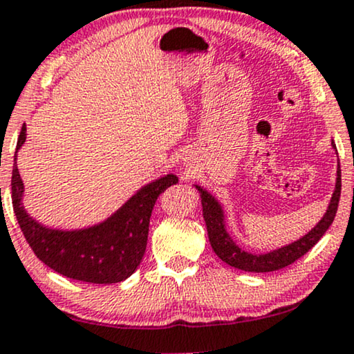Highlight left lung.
<instances>
[{"label":"left lung","mask_w":354,"mask_h":354,"mask_svg":"<svg viewBox=\"0 0 354 354\" xmlns=\"http://www.w3.org/2000/svg\"><path fill=\"white\" fill-rule=\"evenodd\" d=\"M333 145V149L337 147ZM198 191L201 192V201H203V216L205 221V227H207V235L210 247L222 261H225L227 265L239 268L241 271H250V272H270L281 270L292 265L294 261L299 258H302L308 250L319 241L328 227L333 223V218L337 216V209L339 203V194H342V169H337V185H335V191L330 201L328 209H326L325 216L322 217V221L308 232L307 235H304L302 239H299L294 243L286 245L283 248H277L274 252L265 253V254H253L241 250L239 245L234 243V240L230 239V235L225 230V221H223V212L221 204L217 203L207 191H204L201 186Z\"/></svg>","instance_id":"left-lung-1"}]
</instances>
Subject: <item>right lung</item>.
Segmentation results:
<instances>
[{
    "label": "right lung",
    "instance_id": "add662e5",
    "mask_svg": "<svg viewBox=\"0 0 354 354\" xmlns=\"http://www.w3.org/2000/svg\"><path fill=\"white\" fill-rule=\"evenodd\" d=\"M24 142L26 125H22L16 153ZM176 183L178 178L174 174H167L150 183L133 194L118 212L95 227L83 230H53L35 222L22 207L24 185L15 156L11 178L12 209L24 239L40 261L70 279L113 284L127 279L140 265L147 248L153 205L158 196Z\"/></svg>",
    "mask_w": 354,
    "mask_h": 354
}]
</instances>
